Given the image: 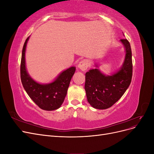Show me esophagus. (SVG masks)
Returning <instances> with one entry per match:
<instances>
[{
	"mask_svg": "<svg viewBox=\"0 0 154 154\" xmlns=\"http://www.w3.org/2000/svg\"><path fill=\"white\" fill-rule=\"evenodd\" d=\"M88 67V61L87 60H82V61L79 62L78 65V67L82 71H85V70H87Z\"/></svg>",
	"mask_w": 154,
	"mask_h": 154,
	"instance_id": "esophagus-1",
	"label": "esophagus"
}]
</instances>
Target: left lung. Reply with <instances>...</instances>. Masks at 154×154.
<instances>
[{
    "instance_id": "obj_1",
    "label": "left lung",
    "mask_w": 154,
    "mask_h": 154,
    "mask_svg": "<svg viewBox=\"0 0 154 154\" xmlns=\"http://www.w3.org/2000/svg\"><path fill=\"white\" fill-rule=\"evenodd\" d=\"M120 42L125 49V57L119 71L106 76L98 69H91L85 74V90L87 101L96 109H106L112 106L124 94L132 76V51L129 42ZM96 67H97V65Z\"/></svg>"
}]
</instances>
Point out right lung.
Returning a JSON list of instances; mask_svg holds the SVG:
<instances>
[{
    "label": "right lung",
    "instance_id": "obj_1",
    "mask_svg": "<svg viewBox=\"0 0 154 154\" xmlns=\"http://www.w3.org/2000/svg\"><path fill=\"white\" fill-rule=\"evenodd\" d=\"M29 38V36L26 40L22 53L20 78L22 85L30 98L40 109L45 110H57L61 106L67 95L76 67H71L65 70L51 83L42 84L36 82L29 76L26 67L25 54Z\"/></svg>",
    "mask_w": 154,
    "mask_h": 154
}]
</instances>
